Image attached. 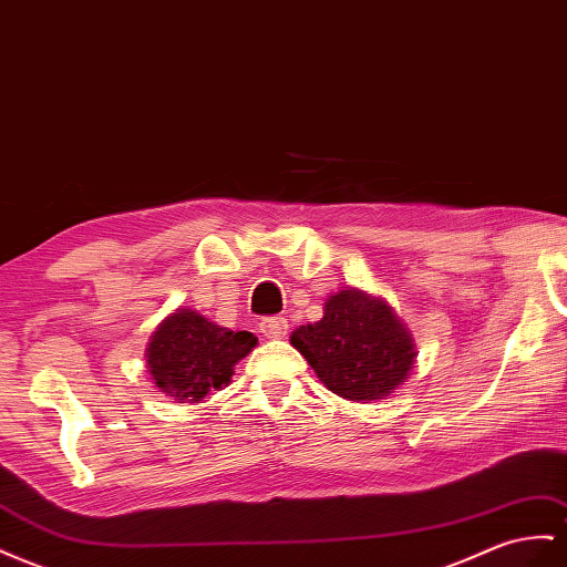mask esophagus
<instances>
[{
  "label": "esophagus",
  "instance_id": "1",
  "mask_svg": "<svg viewBox=\"0 0 567 567\" xmlns=\"http://www.w3.org/2000/svg\"><path fill=\"white\" fill-rule=\"evenodd\" d=\"M259 331H262L267 339H281L288 331V321L284 317H267L259 321Z\"/></svg>",
  "mask_w": 567,
  "mask_h": 567
}]
</instances>
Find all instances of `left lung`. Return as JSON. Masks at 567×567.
I'll return each instance as SVG.
<instances>
[{
	"label": "left lung",
	"instance_id": "8db88e82",
	"mask_svg": "<svg viewBox=\"0 0 567 567\" xmlns=\"http://www.w3.org/2000/svg\"><path fill=\"white\" fill-rule=\"evenodd\" d=\"M321 384L348 401H379L408 379L417 350L381 298L358 288L327 298L324 317L290 333Z\"/></svg>",
	"mask_w": 567,
	"mask_h": 567
}]
</instances>
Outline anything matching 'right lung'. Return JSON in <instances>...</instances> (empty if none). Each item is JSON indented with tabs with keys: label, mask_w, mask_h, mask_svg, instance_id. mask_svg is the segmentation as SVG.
<instances>
[{
	"label": "right lung",
	"mask_w": 567,
	"mask_h": 567,
	"mask_svg": "<svg viewBox=\"0 0 567 567\" xmlns=\"http://www.w3.org/2000/svg\"><path fill=\"white\" fill-rule=\"evenodd\" d=\"M257 346L250 331L214 324L195 310L178 308L152 333L145 358L162 393L178 403H197L231 381L234 367Z\"/></svg>",
	"instance_id": "add662e5"
}]
</instances>
